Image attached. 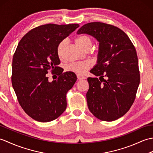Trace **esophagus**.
I'll return each mask as SVG.
<instances>
[{
	"label": "esophagus",
	"mask_w": 153,
	"mask_h": 153,
	"mask_svg": "<svg viewBox=\"0 0 153 153\" xmlns=\"http://www.w3.org/2000/svg\"><path fill=\"white\" fill-rule=\"evenodd\" d=\"M77 79H78V80H82L83 79H85V77H84L83 76H82V75H81V74H77Z\"/></svg>",
	"instance_id": "34e87169"
}]
</instances>
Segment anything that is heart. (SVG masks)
Instances as JSON below:
<instances>
[{
	"mask_svg": "<svg viewBox=\"0 0 153 153\" xmlns=\"http://www.w3.org/2000/svg\"><path fill=\"white\" fill-rule=\"evenodd\" d=\"M66 40H63L61 41L58 45L57 47V54L58 56L60 58L62 56L63 49L66 45ZM76 43L79 48L82 49L86 51L87 49H89L92 44L91 39L88 35H80L78 37L76 38ZM92 64L89 61H82V62H72L69 64L67 67V70L71 72L77 73L79 74H83L85 73L89 68L91 67Z\"/></svg>",
	"mask_w": 153,
	"mask_h": 153,
	"instance_id": "1",
	"label": "heart"
}]
</instances>
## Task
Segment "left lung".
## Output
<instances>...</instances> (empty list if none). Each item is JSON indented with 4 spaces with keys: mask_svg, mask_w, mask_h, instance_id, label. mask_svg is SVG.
Wrapping results in <instances>:
<instances>
[{
    "mask_svg": "<svg viewBox=\"0 0 153 153\" xmlns=\"http://www.w3.org/2000/svg\"><path fill=\"white\" fill-rule=\"evenodd\" d=\"M77 33L89 35L99 43L97 64L90 72L100 81L87 78L88 108L98 119L114 121L130 108L140 82L135 47L122 30L105 23H88Z\"/></svg>",
    "mask_w": 153,
    "mask_h": 153,
    "instance_id": "1",
    "label": "left lung"
}]
</instances>
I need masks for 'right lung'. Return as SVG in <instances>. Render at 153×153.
<instances>
[{
    "mask_svg": "<svg viewBox=\"0 0 153 153\" xmlns=\"http://www.w3.org/2000/svg\"><path fill=\"white\" fill-rule=\"evenodd\" d=\"M79 27L75 24L40 25L19 42L12 60V87L23 110L36 121H53L66 108V93L77 77L71 71L62 74L58 66L57 47ZM49 69L59 76L58 80L48 81Z\"/></svg>",
    "mask_w": 153,
    "mask_h": 153,
    "instance_id": "add662e5",
    "label": "right lung"
}]
</instances>
